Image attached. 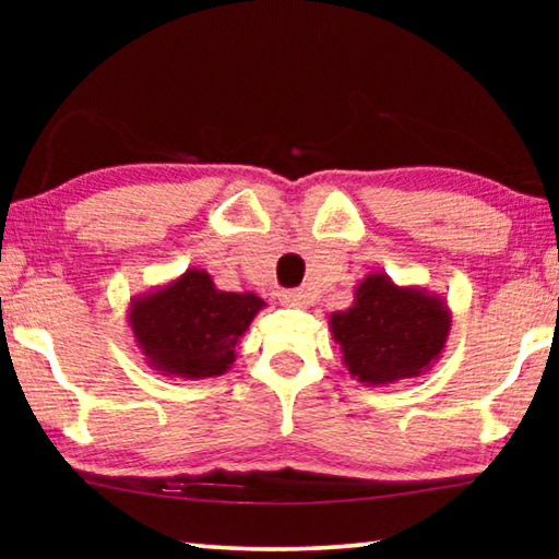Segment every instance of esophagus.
<instances>
[{
	"label": "esophagus",
	"instance_id": "1",
	"mask_svg": "<svg viewBox=\"0 0 559 559\" xmlns=\"http://www.w3.org/2000/svg\"><path fill=\"white\" fill-rule=\"evenodd\" d=\"M278 300L283 302V306H290V308H306L310 302L306 290H281Z\"/></svg>",
	"mask_w": 559,
	"mask_h": 559
}]
</instances>
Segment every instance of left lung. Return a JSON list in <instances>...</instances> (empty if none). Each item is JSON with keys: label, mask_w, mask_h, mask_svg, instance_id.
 <instances>
[{"label": "left lung", "mask_w": 559, "mask_h": 559, "mask_svg": "<svg viewBox=\"0 0 559 559\" xmlns=\"http://www.w3.org/2000/svg\"><path fill=\"white\" fill-rule=\"evenodd\" d=\"M328 323L353 380L386 386L431 370L447 347L451 308L437 293L372 271L357 283L353 306Z\"/></svg>", "instance_id": "left-lung-1"}]
</instances>
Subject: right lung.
Wrapping results in <instances>:
<instances>
[{
    "mask_svg": "<svg viewBox=\"0 0 559 559\" xmlns=\"http://www.w3.org/2000/svg\"><path fill=\"white\" fill-rule=\"evenodd\" d=\"M263 308L266 300L257 293L219 290L204 269H187L130 298L128 328L147 367L179 380H206L234 365L236 345Z\"/></svg>",
    "mask_w": 559,
    "mask_h": 559,
    "instance_id": "add662e5",
    "label": "right lung"
}]
</instances>
